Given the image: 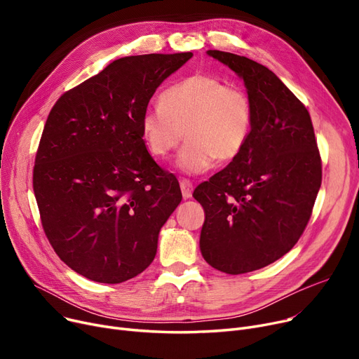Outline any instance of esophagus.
<instances>
[{
    "label": "esophagus",
    "mask_w": 359,
    "mask_h": 359,
    "mask_svg": "<svg viewBox=\"0 0 359 359\" xmlns=\"http://www.w3.org/2000/svg\"><path fill=\"white\" fill-rule=\"evenodd\" d=\"M180 189H182V195L184 199L191 198L192 192H194V184L189 179H182L180 180Z\"/></svg>",
    "instance_id": "34e87169"
}]
</instances>
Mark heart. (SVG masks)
Instances as JSON below:
<instances>
[{"label":"heart","mask_w":359,"mask_h":359,"mask_svg":"<svg viewBox=\"0 0 359 359\" xmlns=\"http://www.w3.org/2000/svg\"><path fill=\"white\" fill-rule=\"evenodd\" d=\"M255 123L250 94L212 74L195 72L165 88L160 103L141 116V135L151 154L165 158L180 144L176 164L199 175L215 160L230 161L248 145Z\"/></svg>","instance_id":"heart-1"}]
</instances>
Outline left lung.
Wrapping results in <instances>:
<instances>
[{
    "label": "left lung",
    "mask_w": 359,
    "mask_h": 359,
    "mask_svg": "<svg viewBox=\"0 0 359 359\" xmlns=\"http://www.w3.org/2000/svg\"><path fill=\"white\" fill-rule=\"evenodd\" d=\"M208 55L243 79L255 109L248 145L194 192L205 211L203 259L240 275L295 246L322 184V158L309 110L269 68L230 52Z\"/></svg>",
    "instance_id": "obj_1"
}]
</instances>
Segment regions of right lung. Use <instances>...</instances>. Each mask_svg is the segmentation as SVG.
Wrapping results in <instances>:
<instances>
[{
  "instance_id": "1",
  "label": "right lung",
  "mask_w": 359,
  "mask_h": 359,
  "mask_svg": "<svg viewBox=\"0 0 359 359\" xmlns=\"http://www.w3.org/2000/svg\"><path fill=\"white\" fill-rule=\"evenodd\" d=\"M192 52L125 56L64 93L33 168L43 231L72 271L121 284L145 271L182 201L177 179L147 151L141 116Z\"/></svg>"
}]
</instances>
